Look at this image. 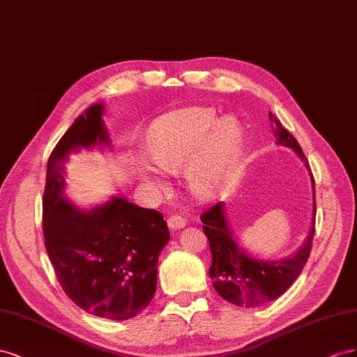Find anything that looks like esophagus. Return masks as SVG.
Masks as SVG:
<instances>
[{
	"label": "esophagus",
	"instance_id": "34e87169",
	"mask_svg": "<svg viewBox=\"0 0 357 357\" xmlns=\"http://www.w3.org/2000/svg\"><path fill=\"white\" fill-rule=\"evenodd\" d=\"M167 224H169V227H170V229H173V230H178V229L185 227L187 220H185L184 217L175 215V213H173V215H169V218H167Z\"/></svg>",
	"mask_w": 357,
	"mask_h": 357
}]
</instances>
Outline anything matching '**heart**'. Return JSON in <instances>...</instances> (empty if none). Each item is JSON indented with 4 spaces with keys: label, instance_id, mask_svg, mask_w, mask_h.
Segmentation results:
<instances>
[{
    "label": "heart",
    "instance_id": "obj_1",
    "mask_svg": "<svg viewBox=\"0 0 357 357\" xmlns=\"http://www.w3.org/2000/svg\"><path fill=\"white\" fill-rule=\"evenodd\" d=\"M242 148V130L235 119L218 118L208 107L181 110L161 122L149 136L148 152L157 166L176 170L187 162L191 188L209 196L221 188ZM146 179L158 182L155 169L145 170Z\"/></svg>",
    "mask_w": 357,
    "mask_h": 357
}]
</instances>
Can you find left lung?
Instances as JSON below:
<instances>
[{
    "mask_svg": "<svg viewBox=\"0 0 357 357\" xmlns=\"http://www.w3.org/2000/svg\"><path fill=\"white\" fill-rule=\"evenodd\" d=\"M269 118L273 122V135L277 137V144L294 149L305 162H308L298 140L293 137L290 131L284 128L280 119L272 114H269ZM200 220L212 254L209 277L213 281V289L222 299L238 307H261L281 296L299 277L310 257L315 220H312L310 235L303 247L294 256L284 259L282 261H260L248 257L231 238L221 202L203 211Z\"/></svg>",
    "mask_w": 357,
    "mask_h": 357,
    "instance_id": "left-lung-1",
    "label": "left lung"
}]
</instances>
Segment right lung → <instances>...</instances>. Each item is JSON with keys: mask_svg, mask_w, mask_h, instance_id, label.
I'll use <instances>...</instances> for the list:
<instances>
[{"mask_svg": "<svg viewBox=\"0 0 357 357\" xmlns=\"http://www.w3.org/2000/svg\"><path fill=\"white\" fill-rule=\"evenodd\" d=\"M103 106H91L50 152L43 191V235L58 282L79 308L110 320L144 311L157 289L158 254L170 239L161 212L115 197L91 211L64 196V161L77 148L107 145Z\"/></svg>", "mask_w": 357, "mask_h": 357, "instance_id": "obj_1", "label": "right lung"}]
</instances>
